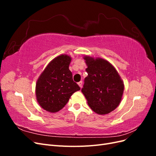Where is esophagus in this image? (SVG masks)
<instances>
[{
    "label": "esophagus",
    "instance_id": "esophagus-1",
    "mask_svg": "<svg viewBox=\"0 0 156 156\" xmlns=\"http://www.w3.org/2000/svg\"><path fill=\"white\" fill-rule=\"evenodd\" d=\"M82 83H83V82L82 81H80V82H79L77 84H78V85L79 86V87L80 88H81V87H82Z\"/></svg>",
    "mask_w": 156,
    "mask_h": 156
}]
</instances>
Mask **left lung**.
Listing matches in <instances>:
<instances>
[{
  "instance_id": "8db88e82",
  "label": "left lung",
  "mask_w": 156,
  "mask_h": 156,
  "mask_svg": "<svg viewBox=\"0 0 156 156\" xmlns=\"http://www.w3.org/2000/svg\"><path fill=\"white\" fill-rule=\"evenodd\" d=\"M88 76L81 92L91 109L98 115L110 113L119 105L124 84L119 72L108 61L101 58L83 56Z\"/></svg>"
}]
</instances>
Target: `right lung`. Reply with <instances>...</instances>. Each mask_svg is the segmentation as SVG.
<instances>
[{
  "mask_svg": "<svg viewBox=\"0 0 156 156\" xmlns=\"http://www.w3.org/2000/svg\"><path fill=\"white\" fill-rule=\"evenodd\" d=\"M72 57L60 55L52 60L40 74L36 83V97L44 110L55 113L66 105L70 97L80 90L73 81L69 69Z\"/></svg>",
  "mask_w": 156,
  "mask_h": 156,
  "instance_id": "right-lung-1",
  "label": "right lung"
}]
</instances>
